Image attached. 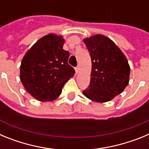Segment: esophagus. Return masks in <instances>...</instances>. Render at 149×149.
<instances>
[{
	"mask_svg": "<svg viewBox=\"0 0 149 149\" xmlns=\"http://www.w3.org/2000/svg\"><path fill=\"white\" fill-rule=\"evenodd\" d=\"M74 69H75V72H76V74L78 73V72H79V68H78V67H76V68H74Z\"/></svg>",
	"mask_w": 149,
	"mask_h": 149,
	"instance_id": "esophagus-1",
	"label": "esophagus"
}]
</instances>
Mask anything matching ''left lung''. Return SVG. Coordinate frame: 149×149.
I'll return each mask as SVG.
<instances>
[{
    "mask_svg": "<svg viewBox=\"0 0 149 149\" xmlns=\"http://www.w3.org/2000/svg\"><path fill=\"white\" fill-rule=\"evenodd\" d=\"M92 60L90 83L83 94L93 101L113 99L127 86L130 65L125 55L110 38L96 34L84 39Z\"/></svg>",
    "mask_w": 149,
    "mask_h": 149,
    "instance_id": "1",
    "label": "left lung"
}]
</instances>
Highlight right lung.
<instances>
[{
	"instance_id": "obj_1",
	"label": "right lung",
	"mask_w": 149,
	"mask_h": 149,
	"mask_svg": "<svg viewBox=\"0 0 149 149\" xmlns=\"http://www.w3.org/2000/svg\"><path fill=\"white\" fill-rule=\"evenodd\" d=\"M62 36H45L27 51L20 66V79L26 90L39 101H52L62 93L64 84L74 76L68 65L69 52L63 49Z\"/></svg>"
}]
</instances>
